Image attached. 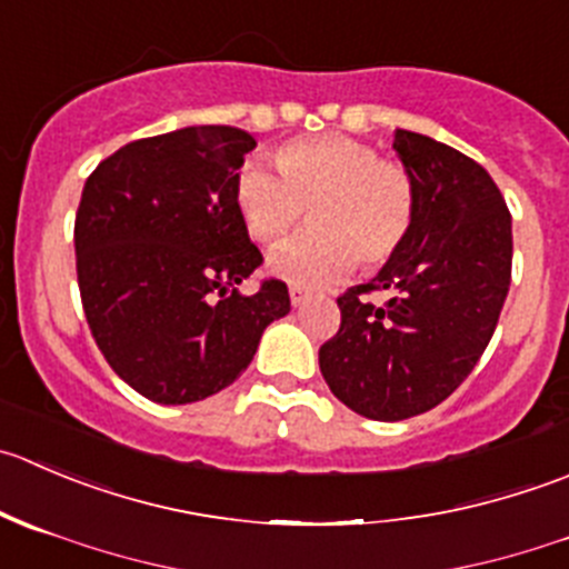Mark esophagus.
Here are the masks:
<instances>
[{"instance_id": "obj_1", "label": "esophagus", "mask_w": 569, "mask_h": 569, "mask_svg": "<svg viewBox=\"0 0 569 569\" xmlns=\"http://www.w3.org/2000/svg\"><path fill=\"white\" fill-rule=\"evenodd\" d=\"M289 297H291V306L300 308L302 302L308 300V291H302V289H297V286H291V289H289Z\"/></svg>"}]
</instances>
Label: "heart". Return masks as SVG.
<instances>
[{"label":"heart","mask_w":569,"mask_h":569,"mask_svg":"<svg viewBox=\"0 0 569 569\" xmlns=\"http://www.w3.org/2000/svg\"><path fill=\"white\" fill-rule=\"evenodd\" d=\"M280 172L250 161L236 178V208L261 244H278L308 208L313 228L286 241L269 269L295 286L339 280L361 258L380 267L413 222V183L400 163L347 136L302 138L274 156Z\"/></svg>","instance_id":"b5f03b06"}]
</instances>
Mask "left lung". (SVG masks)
I'll return each mask as SVG.
<instances>
[{"mask_svg": "<svg viewBox=\"0 0 569 569\" xmlns=\"http://www.w3.org/2000/svg\"><path fill=\"white\" fill-rule=\"evenodd\" d=\"M413 183V222L369 283L339 297L341 328L319 347L330 391L378 422L453 395L487 350L511 283V217L487 169L453 147L395 130ZM363 290H386L383 307Z\"/></svg>", "mask_w": 569, "mask_h": 569, "instance_id": "8db88e82", "label": "left lung"}]
</instances>
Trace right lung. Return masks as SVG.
<instances>
[{
  "label": "right lung",
  "mask_w": 569,
  "mask_h": 569,
  "mask_svg": "<svg viewBox=\"0 0 569 569\" xmlns=\"http://www.w3.org/2000/svg\"><path fill=\"white\" fill-rule=\"evenodd\" d=\"M256 147L247 130L200 124L141 138L104 158L74 219L77 283L97 347L147 400L186 406L233 383L269 322L291 308L261 267L236 208Z\"/></svg>",
  "instance_id": "1"
}]
</instances>
